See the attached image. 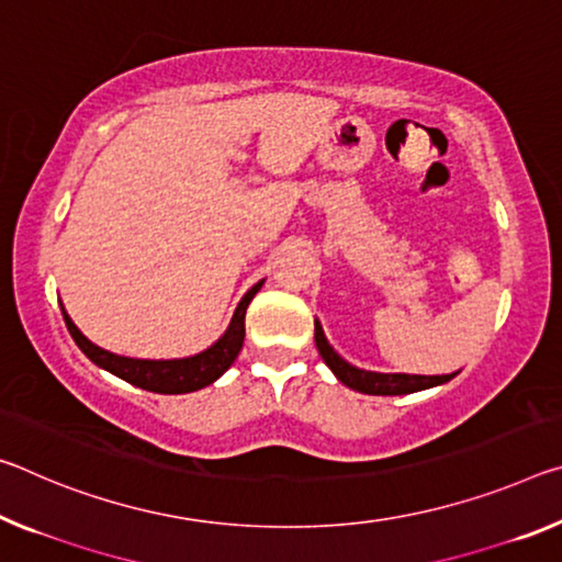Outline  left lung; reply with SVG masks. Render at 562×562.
Instances as JSON below:
<instances>
[{
	"label": "left lung",
	"instance_id": "left-lung-1",
	"mask_svg": "<svg viewBox=\"0 0 562 562\" xmlns=\"http://www.w3.org/2000/svg\"><path fill=\"white\" fill-rule=\"evenodd\" d=\"M315 345L319 355L329 370L335 372V378L342 382V385L358 390L364 395H407L417 393V390H427L435 385H442V382L452 380L456 375H385V372H368L352 368L350 362H345L340 355H337L333 347L327 345L323 327L315 323Z\"/></svg>",
	"mask_w": 562,
	"mask_h": 562
}]
</instances>
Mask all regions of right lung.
<instances>
[{
  "mask_svg": "<svg viewBox=\"0 0 562 562\" xmlns=\"http://www.w3.org/2000/svg\"><path fill=\"white\" fill-rule=\"evenodd\" d=\"M262 288V282H257L252 290L247 292L235 310L233 323H229L227 333L220 337V340L194 358L184 360H135V358H122V355H112L89 342L87 337L79 333L77 325L69 319L67 313L65 323L69 335L75 337L79 350H82L89 360L100 368L110 370L112 375L127 380L130 385H137L142 390H149V393H162V395H180V393H194V390H202L215 382L222 372H225L229 364L243 350L245 342V313L247 305L257 295V290Z\"/></svg>",
  "mask_w": 562,
  "mask_h": 562,
  "instance_id": "right-lung-1",
  "label": "right lung"
}]
</instances>
